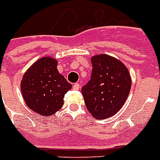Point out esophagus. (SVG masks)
Segmentation results:
<instances>
[{
    "label": "esophagus",
    "mask_w": 160,
    "mask_h": 160,
    "mask_svg": "<svg viewBox=\"0 0 160 160\" xmlns=\"http://www.w3.org/2000/svg\"><path fill=\"white\" fill-rule=\"evenodd\" d=\"M80 84L75 83L74 86H73V89H74V90H79V89H80Z\"/></svg>",
    "instance_id": "1"
}]
</instances>
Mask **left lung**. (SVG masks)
I'll return each mask as SVG.
<instances>
[{
  "label": "left lung",
  "mask_w": 160,
  "mask_h": 160,
  "mask_svg": "<svg viewBox=\"0 0 160 160\" xmlns=\"http://www.w3.org/2000/svg\"><path fill=\"white\" fill-rule=\"evenodd\" d=\"M91 80L82 87L87 109L97 119L113 116L123 107L131 87L125 65L115 58L99 54L92 58Z\"/></svg>",
  "instance_id": "8db88e82"
}]
</instances>
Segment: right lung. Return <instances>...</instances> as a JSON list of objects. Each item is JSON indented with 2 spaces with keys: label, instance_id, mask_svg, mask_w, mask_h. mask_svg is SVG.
<instances>
[{
  "label": "right lung",
  "instance_id": "add662e5",
  "mask_svg": "<svg viewBox=\"0 0 160 160\" xmlns=\"http://www.w3.org/2000/svg\"><path fill=\"white\" fill-rule=\"evenodd\" d=\"M57 59L43 57L29 67L21 81V92L29 109L51 116L63 105V98L72 88L57 68Z\"/></svg>",
  "mask_w": 160,
  "mask_h": 160
}]
</instances>
